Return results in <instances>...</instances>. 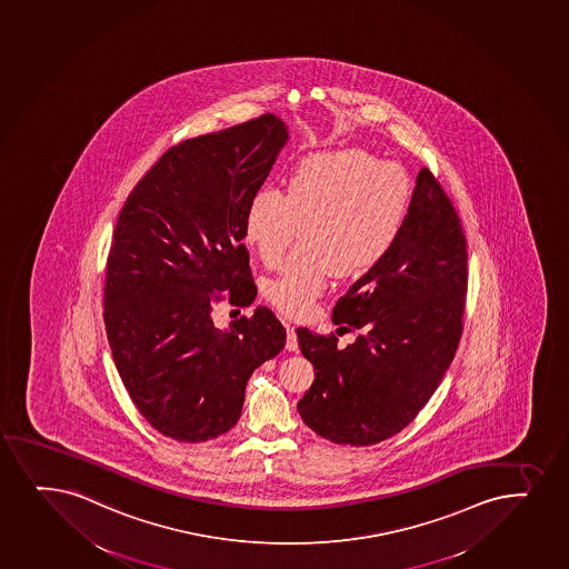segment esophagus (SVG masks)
I'll use <instances>...</instances> for the list:
<instances>
[{"label":"esophagus","instance_id":"1","mask_svg":"<svg viewBox=\"0 0 569 569\" xmlns=\"http://www.w3.org/2000/svg\"><path fill=\"white\" fill-rule=\"evenodd\" d=\"M287 349L288 351H298V336H296V327L287 325Z\"/></svg>","mask_w":569,"mask_h":569}]
</instances>
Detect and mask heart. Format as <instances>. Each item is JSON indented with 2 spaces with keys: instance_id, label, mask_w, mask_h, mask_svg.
<instances>
[{
  "instance_id": "1",
  "label": "heart",
  "mask_w": 569,
  "mask_h": 569,
  "mask_svg": "<svg viewBox=\"0 0 569 569\" xmlns=\"http://www.w3.org/2000/svg\"><path fill=\"white\" fill-rule=\"evenodd\" d=\"M412 201V180L399 163L365 150L306 157L288 178L287 193L256 191L244 214V239L266 268H277L300 231L303 242L281 271L261 284L281 313L303 319L330 273L357 277L386 258Z\"/></svg>"
}]
</instances>
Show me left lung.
Segmentation results:
<instances>
[{"mask_svg":"<svg viewBox=\"0 0 569 569\" xmlns=\"http://www.w3.org/2000/svg\"><path fill=\"white\" fill-rule=\"evenodd\" d=\"M467 284L463 223L423 167L392 249L333 306V325L362 330L357 341L341 349L333 333L296 330L317 370L298 402L309 429L370 446L412 423L458 351Z\"/></svg>","mask_w":569,"mask_h":569,"instance_id":"1","label":"left lung"}]
</instances>
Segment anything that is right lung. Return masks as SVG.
<instances>
[{"label": "right lung", "instance_id": "1", "mask_svg": "<svg viewBox=\"0 0 569 569\" xmlns=\"http://www.w3.org/2000/svg\"><path fill=\"white\" fill-rule=\"evenodd\" d=\"M287 138L281 119L263 113L183 140L119 212L106 261V333L124 389L164 437L204 442L228 432L250 376L287 343L263 306L226 330L212 320L220 301H254L244 214Z\"/></svg>", "mask_w": 569, "mask_h": 569}]
</instances>
